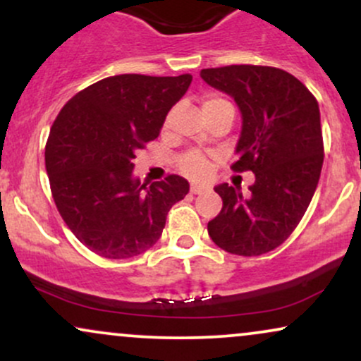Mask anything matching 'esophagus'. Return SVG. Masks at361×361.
<instances>
[{
    "label": "esophagus",
    "mask_w": 361,
    "mask_h": 361,
    "mask_svg": "<svg viewBox=\"0 0 361 361\" xmlns=\"http://www.w3.org/2000/svg\"><path fill=\"white\" fill-rule=\"evenodd\" d=\"M190 192H192L193 195H200V193L205 192V188H204V186H200V185H192Z\"/></svg>",
    "instance_id": "obj_1"
}]
</instances>
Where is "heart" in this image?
I'll return each mask as SVG.
<instances>
[{
  "instance_id": "1",
  "label": "heart",
  "mask_w": 361,
  "mask_h": 361,
  "mask_svg": "<svg viewBox=\"0 0 361 361\" xmlns=\"http://www.w3.org/2000/svg\"><path fill=\"white\" fill-rule=\"evenodd\" d=\"M231 105L229 102H226L224 98L219 97H209L205 98L204 102V110L209 109H217V106ZM180 169L185 173V175L192 178H202L207 173V161L204 156L197 154V152H188L180 159Z\"/></svg>"
}]
</instances>
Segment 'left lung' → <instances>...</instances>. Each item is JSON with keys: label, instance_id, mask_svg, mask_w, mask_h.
Segmentation results:
<instances>
[{"label": "left lung", "instance_id": "obj_1", "mask_svg": "<svg viewBox=\"0 0 361 361\" xmlns=\"http://www.w3.org/2000/svg\"><path fill=\"white\" fill-rule=\"evenodd\" d=\"M200 76L239 106L233 169L256 178L247 198L227 183L215 186L222 210L207 231L227 252L264 255L292 234L317 188L324 161L317 100L295 76L270 66L202 69Z\"/></svg>", "mask_w": 361, "mask_h": 361}]
</instances>
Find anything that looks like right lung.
Segmentation results:
<instances>
[{"label":"right lung","mask_w":361,"mask_h":361,"mask_svg":"<svg viewBox=\"0 0 361 361\" xmlns=\"http://www.w3.org/2000/svg\"><path fill=\"white\" fill-rule=\"evenodd\" d=\"M192 74H118L94 82L62 106L45 146V169L61 217L103 258L142 255L161 238L166 215L190 185L169 175L140 183L135 152L159 135Z\"/></svg>","instance_id":"right-lung-1"}]
</instances>
